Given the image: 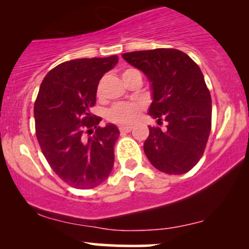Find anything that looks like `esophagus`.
I'll return each mask as SVG.
<instances>
[{
    "mask_svg": "<svg viewBox=\"0 0 249 249\" xmlns=\"http://www.w3.org/2000/svg\"><path fill=\"white\" fill-rule=\"evenodd\" d=\"M132 128H133V126H131V125H126V126L119 127V131H121L122 133H128V132L132 131Z\"/></svg>",
    "mask_w": 249,
    "mask_h": 249,
    "instance_id": "34e87169",
    "label": "esophagus"
}]
</instances>
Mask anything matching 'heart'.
Instances as JSON below:
<instances>
[{
	"mask_svg": "<svg viewBox=\"0 0 249 249\" xmlns=\"http://www.w3.org/2000/svg\"><path fill=\"white\" fill-rule=\"evenodd\" d=\"M138 71L135 69H126L123 72V76L130 74V72ZM99 91H100V86H99ZM141 107L137 104H126V102H122L117 104L108 111V118L115 123L119 124H130L133 123L135 119L140 115Z\"/></svg>",
	"mask_w": 249,
	"mask_h": 249,
	"instance_id": "b5f03b06",
	"label": "heart"
}]
</instances>
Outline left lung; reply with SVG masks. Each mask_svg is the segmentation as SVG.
Wrapping results in <instances>:
<instances>
[{
    "label": "left lung",
    "mask_w": 249,
    "mask_h": 249,
    "mask_svg": "<svg viewBox=\"0 0 249 249\" xmlns=\"http://www.w3.org/2000/svg\"><path fill=\"white\" fill-rule=\"evenodd\" d=\"M150 83L148 115L166 130L149 127L143 150L152 166L167 174H184L204 154L211 133L212 99L200 68L184 52L155 49L123 53Z\"/></svg>",
    "instance_id": "8db88e82"
}]
</instances>
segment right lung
I'll list each match as a JSON object with an SVG mask.
<instances>
[{
  "mask_svg": "<svg viewBox=\"0 0 249 249\" xmlns=\"http://www.w3.org/2000/svg\"><path fill=\"white\" fill-rule=\"evenodd\" d=\"M117 62V55L65 61L39 86L34 106L36 137L53 172L71 187H97L114 166L118 127L110 123L98 126L102 118H94L90 109L97 101L99 81Z\"/></svg>",
  "mask_w": 249,
  "mask_h": 249,
  "instance_id": "right-lung-1",
  "label": "right lung"
}]
</instances>
